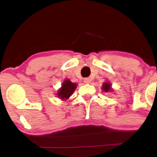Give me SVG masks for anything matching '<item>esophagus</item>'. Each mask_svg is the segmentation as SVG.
Instances as JSON below:
<instances>
[{
	"label": "esophagus",
	"mask_w": 157,
	"mask_h": 157,
	"mask_svg": "<svg viewBox=\"0 0 157 157\" xmlns=\"http://www.w3.org/2000/svg\"><path fill=\"white\" fill-rule=\"evenodd\" d=\"M91 82V80L90 78H89V77H86V78H84V82H86V83H89V82Z\"/></svg>",
	"instance_id": "obj_1"
}]
</instances>
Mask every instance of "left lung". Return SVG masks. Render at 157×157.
<instances>
[{
  "mask_svg": "<svg viewBox=\"0 0 157 157\" xmlns=\"http://www.w3.org/2000/svg\"><path fill=\"white\" fill-rule=\"evenodd\" d=\"M102 90L105 92H111V91H113L111 88V84H110L109 82H105L102 86Z\"/></svg>",
  "mask_w": 157,
  "mask_h": 157,
  "instance_id": "1",
  "label": "left lung"
}]
</instances>
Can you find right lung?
<instances>
[{
  "label": "right lung",
  "mask_w": 157,
  "mask_h": 157,
  "mask_svg": "<svg viewBox=\"0 0 157 157\" xmlns=\"http://www.w3.org/2000/svg\"><path fill=\"white\" fill-rule=\"evenodd\" d=\"M76 88H77V84L71 82L70 80H65L63 82L61 88L58 90L56 95L60 99L67 100L71 96Z\"/></svg>",
  "instance_id": "obj_1"
}]
</instances>
